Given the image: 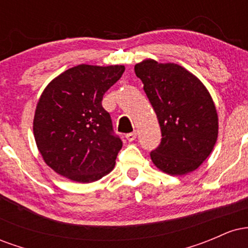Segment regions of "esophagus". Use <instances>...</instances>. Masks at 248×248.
I'll return each instance as SVG.
<instances>
[{
	"label": "esophagus",
	"instance_id": "esophagus-1",
	"mask_svg": "<svg viewBox=\"0 0 248 248\" xmlns=\"http://www.w3.org/2000/svg\"><path fill=\"white\" fill-rule=\"evenodd\" d=\"M126 139L128 141H134L136 139V133L133 132V133H128L126 135Z\"/></svg>",
	"mask_w": 248,
	"mask_h": 248
}]
</instances>
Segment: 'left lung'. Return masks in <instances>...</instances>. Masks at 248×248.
<instances>
[{
  "label": "left lung",
  "instance_id": "obj_1",
  "mask_svg": "<svg viewBox=\"0 0 248 248\" xmlns=\"http://www.w3.org/2000/svg\"><path fill=\"white\" fill-rule=\"evenodd\" d=\"M135 75L157 115L162 139L150 153L153 163L169 175H186L206 160L218 136V115L206 87L184 67L147 59Z\"/></svg>",
  "mask_w": 248,
  "mask_h": 248
}]
</instances>
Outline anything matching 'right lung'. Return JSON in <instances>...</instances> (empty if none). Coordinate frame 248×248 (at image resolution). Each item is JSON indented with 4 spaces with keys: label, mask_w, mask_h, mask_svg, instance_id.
<instances>
[{
    "label": "right lung",
    "mask_w": 248,
    "mask_h": 248,
    "mask_svg": "<svg viewBox=\"0 0 248 248\" xmlns=\"http://www.w3.org/2000/svg\"><path fill=\"white\" fill-rule=\"evenodd\" d=\"M124 72L122 65L81 64L59 75L42 93L33 135L43 160L57 173L91 183L112 171L122 141L101 101Z\"/></svg>",
    "instance_id": "1"
}]
</instances>
